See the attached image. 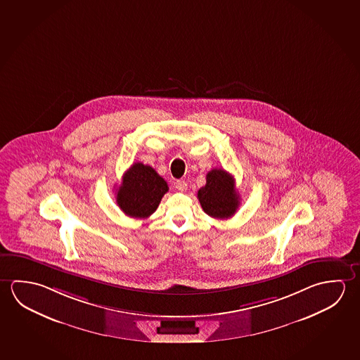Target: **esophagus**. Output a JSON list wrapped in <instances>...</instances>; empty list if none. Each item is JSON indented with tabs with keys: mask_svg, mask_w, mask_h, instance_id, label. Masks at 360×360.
<instances>
[{
	"mask_svg": "<svg viewBox=\"0 0 360 360\" xmlns=\"http://www.w3.org/2000/svg\"><path fill=\"white\" fill-rule=\"evenodd\" d=\"M176 188H177V191H179V192H186V191H187V182L183 181V179L177 181V182H176Z\"/></svg>",
	"mask_w": 360,
	"mask_h": 360,
	"instance_id": "esophagus-1",
	"label": "esophagus"
}]
</instances>
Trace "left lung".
Instances as JSON below:
<instances>
[{
    "mask_svg": "<svg viewBox=\"0 0 360 360\" xmlns=\"http://www.w3.org/2000/svg\"><path fill=\"white\" fill-rule=\"evenodd\" d=\"M203 211L213 218H230L240 206L235 179L229 172L214 168L206 176V186L197 193Z\"/></svg>",
    "mask_w": 360,
    "mask_h": 360,
    "instance_id": "8db88e82",
    "label": "left lung"
}]
</instances>
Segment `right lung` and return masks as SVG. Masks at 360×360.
Returning <instances> with one entry per match:
<instances>
[{"instance_id": "add662e5", "label": "right lung", "mask_w": 360, "mask_h": 360, "mask_svg": "<svg viewBox=\"0 0 360 360\" xmlns=\"http://www.w3.org/2000/svg\"><path fill=\"white\" fill-rule=\"evenodd\" d=\"M168 184L152 167L134 163L124 173L123 182L117 189V203L127 216L147 218L155 212Z\"/></svg>"}]
</instances>
